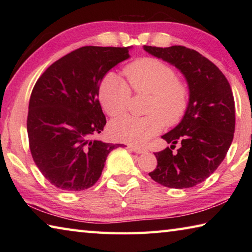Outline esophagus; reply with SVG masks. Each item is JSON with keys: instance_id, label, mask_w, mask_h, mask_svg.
Listing matches in <instances>:
<instances>
[{"instance_id": "34e87169", "label": "esophagus", "mask_w": 252, "mask_h": 252, "mask_svg": "<svg viewBox=\"0 0 252 252\" xmlns=\"http://www.w3.org/2000/svg\"><path fill=\"white\" fill-rule=\"evenodd\" d=\"M127 148H129L131 151L138 153V155H140V153H143V152H144V149L139 148V147H135V146H129Z\"/></svg>"}]
</instances>
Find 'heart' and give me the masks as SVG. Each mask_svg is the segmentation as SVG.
<instances>
[{
	"label": "heart",
	"instance_id": "obj_1",
	"mask_svg": "<svg viewBox=\"0 0 252 252\" xmlns=\"http://www.w3.org/2000/svg\"><path fill=\"white\" fill-rule=\"evenodd\" d=\"M131 88L136 93L150 94L146 117H122L110 123V133L116 140L144 144L162 131L164 125L174 126L185 116L189 90L178 80L176 71L168 63L156 58H142L125 69ZM99 96L105 112L121 116L131 100V89L113 72L106 74L100 84Z\"/></svg>",
	"mask_w": 252,
	"mask_h": 252
}]
</instances>
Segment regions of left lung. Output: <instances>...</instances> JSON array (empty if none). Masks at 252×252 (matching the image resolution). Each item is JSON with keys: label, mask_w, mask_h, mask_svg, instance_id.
<instances>
[{"label": "left lung", "mask_w": 252, "mask_h": 252, "mask_svg": "<svg viewBox=\"0 0 252 252\" xmlns=\"http://www.w3.org/2000/svg\"><path fill=\"white\" fill-rule=\"evenodd\" d=\"M143 49L176 66L189 87L181 122L162 135L171 146L155 153L158 165L149 176L168 188L194 187L216 171L231 146L236 125L231 88L219 67L197 51L181 45ZM177 143L181 148L172 154Z\"/></svg>", "instance_id": "obj_1"}]
</instances>
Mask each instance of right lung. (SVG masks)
Segmentation results:
<instances>
[{"mask_svg":"<svg viewBox=\"0 0 252 252\" xmlns=\"http://www.w3.org/2000/svg\"><path fill=\"white\" fill-rule=\"evenodd\" d=\"M130 49L82 46L55 61L34 85L27 122L30 150L41 173L59 189L91 188L109 153L125 146L96 139L106 123L99 89L108 71L130 58Z\"/></svg>","mask_w":252,"mask_h":252,"instance_id":"1","label":"right lung"}]
</instances>
